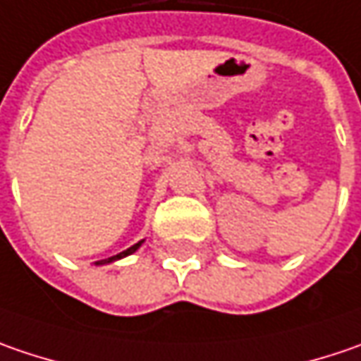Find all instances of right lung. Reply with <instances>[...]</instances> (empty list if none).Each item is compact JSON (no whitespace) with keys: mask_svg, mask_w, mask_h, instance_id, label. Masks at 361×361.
Returning a JSON list of instances; mask_svg holds the SVG:
<instances>
[{"mask_svg":"<svg viewBox=\"0 0 361 361\" xmlns=\"http://www.w3.org/2000/svg\"><path fill=\"white\" fill-rule=\"evenodd\" d=\"M142 243H144V240H140V242L134 243L132 247H128V250H123V252H119L118 256H111V258H107V260H99V262H95V264H99V266H101V264H109V262L121 260V258H126V256H130V254H134L135 250H137V247H140Z\"/></svg>","mask_w":361,"mask_h":361,"instance_id":"add662e5","label":"right lung"}]
</instances>
